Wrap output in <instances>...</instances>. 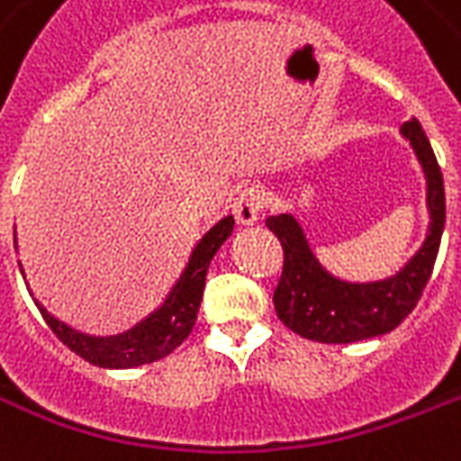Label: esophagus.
Listing matches in <instances>:
<instances>
[{
  "label": "esophagus",
  "mask_w": 461,
  "mask_h": 461,
  "mask_svg": "<svg viewBox=\"0 0 461 461\" xmlns=\"http://www.w3.org/2000/svg\"><path fill=\"white\" fill-rule=\"evenodd\" d=\"M231 207H234V215H237L239 224H254L263 207V191L256 188V185H249V188L239 193Z\"/></svg>",
  "instance_id": "34e87169"
}]
</instances>
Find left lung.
Segmentation results:
<instances>
[{
	"label": "left lung",
	"instance_id": "obj_1",
	"mask_svg": "<svg viewBox=\"0 0 461 461\" xmlns=\"http://www.w3.org/2000/svg\"><path fill=\"white\" fill-rule=\"evenodd\" d=\"M402 135L416 149L426 171L430 230L426 244L394 277L379 283L339 280L319 266L293 215L266 220V227L283 246V273L273 293L276 314L302 339L316 343H356L394 331L426 290L445 227V185L440 164L420 122L416 118L403 122Z\"/></svg>",
	"mask_w": 461,
	"mask_h": 461
}]
</instances>
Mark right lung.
I'll return each mask as SVG.
<instances>
[{"mask_svg": "<svg viewBox=\"0 0 461 461\" xmlns=\"http://www.w3.org/2000/svg\"><path fill=\"white\" fill-rule=\"evenodd\" d=\"M231 230H234V217L230 215L207 231L203 241L195 246L191 261H188V268L184 270L181 280L176 283L168 300L164 302V307L157 309L149 319L137 324L135 329L121 333V336H108V339L86 336V333L75 331V329L58 321L41 304H38V309H41L45 324L50 326L52 333L72 353L84 357L86 363L98 365V367L125 370V367H137V365L161 360L168 353H174L176 348L191 336L195 319H198L200 300H203L207 266L212 261V256L217 254V249L227 241Z\"/></svg>", "mask_w": 461, "mask_h": 461, "instance_id": "right-lung-1", "label": "right lung"}]
</instances>
